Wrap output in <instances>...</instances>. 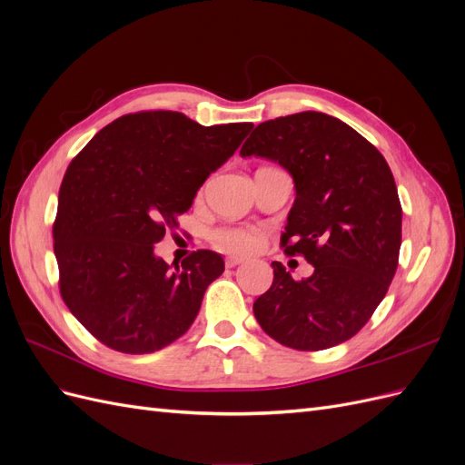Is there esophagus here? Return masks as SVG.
<instances>
[{"instance_id":"obj_1","label":"esophagus","mask_w":465,"mask_h":465,"mask_svg":"<svg viewBox=\"0 0 465 465\" xmlns=\"http://www.w3.org/2000/svg\"><path fill=\"white\" fill-rule=\"evenodd\" d=\"M244 262V258H241V256H229L227 258V267H236V265H241Z\"/></svg>"}]
</instances>
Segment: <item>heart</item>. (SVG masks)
Returning a JSON list of instances; mask_svg holds the SVG:
<instances>
[{
	"mask_svg": "<svg viewBox=\"0 0 465 465\" xmlns=\"http://www.w3.org/2000/svg\"><path fill=\"white\" fill-rule=\"evenodd\" d=\"M213 241L219 248L232 252V254H248V252L258 248L260 234L252 229L229 227V229H219L213 234Z\"/></svg>",
	"mask_w": 465,
	"mask_h": 465,
	"instance_id": "1",
	"label": "heart"
}]
</instances>
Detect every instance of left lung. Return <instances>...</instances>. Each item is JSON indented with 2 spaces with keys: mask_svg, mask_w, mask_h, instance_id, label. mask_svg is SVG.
Listing matches in <instances>:
<instances>
[{
  "mask_svg": "<svg viewBox=\"0 0 465 465\" xmlns=\"http://www.w3.org/2000/svg\"><path fill=\"white\" fill-rule=\"evenodd\" d=\"M241 154L275 161L292 176L297 198L281 246L314 265L294 281L272 263L273 283L254 302L262 330L299 351L351 340L398 270L401 203L382 153L345 122L308 110L256 125Z\"/></svg>",
  "mask_w": 465,
  "mask_h": 465,
  "instance_id": "8db88e82",
  "label": "left lung"
}]
</instances>
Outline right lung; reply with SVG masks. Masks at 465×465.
<instances>
[{
  "mask_svg": "<svg viewBox=\"0 0 465 465\" xmlns=\"http://www.w3.org/2000/svg\"><path fill=\"white\" fill-rule=\"evenodd\" d=\"M252 128L135 112L108 124L67 166L54 223L60 292L98 341L145 355L190 330L224 262L198 250L173 267L154 244Z\"/></svg>",
  "mask_w": 465,
  "mask_h": 465,
  "instance_id": "1",
  "label": "right lung"
}]
</instances>
